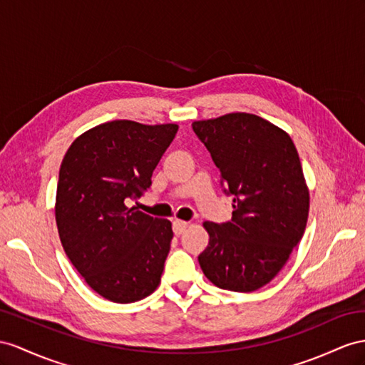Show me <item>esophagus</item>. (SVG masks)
I'll list each match as a JSON object with an SVG mask.
<instances>
[{
    "instance_id": "obj_1",
    "label": "esophagus",
    "mask_w": 365,
    "mask_h": 365,
    "mask_svg": "<svg viewBox=\"0 0 365 365\" xmlns=\"http://www.w3.org/2000/svg\"><path fill=\"white\" fill-rule=\"evenodd\" d=\"M186 227H188V222H185V220H174L173 222V230H174L175 236H180L182 232L186 230Z\"/></svg>"
}]
</instances>
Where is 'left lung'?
<instances>
[{"label": "left lung", "instance_id": "obj_1", "mask_svg": "<svg viewBox=\"0 0 365 365\" xmlns=\"http://www.w3.org/2000/svg\"><path fill=\"white\" fill-rule=\"evenodd\" d=\"M232 195V217L205 222L210 244L199 256L214 285L250 293L267 285L287 264L302 239L310 194L289 135L265 118L232 112L194 121Z\"/></svg>", "mask_w": 365, "mask_h": 365}]
</instances>
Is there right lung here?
I'll return each mask as SVG.
<instances>
[{"label": "right lung", "mask_w": 365, "mask_h": 365, "mask_svg": "<svg viewBox=\"0 0 365 365\" xmlns=\"http://www.w3.org/2000/svg\"><path fill=\"white\" fill-rule=\"evenodd\" d=\"M177 129L108 121L73 140L63 158L55 200L61 245L86 284L108 301L135 302L160 284L171 222L128 203L151 186Z\"/></svg>", "instance_id": "add662e5"}]
</instances>
